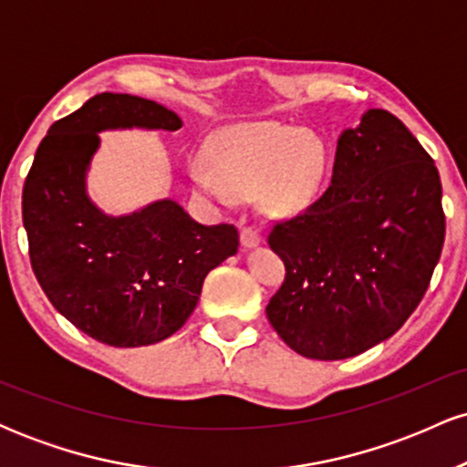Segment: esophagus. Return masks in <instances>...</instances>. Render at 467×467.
<instances>
[{"instance_id": "1", "label": "esophagus", "mask_w": 467, "mask_h": 467, "mask_svg": "<svg viewBox=\"0 0 467 467\" xmlns=\"http://www.w3.org/2000/svg\"><path fill=\"white\" fill-rule=\"evenodd\" d=\"M259 244H261V234L256 233V230H252V228L241 230V245H244V250L256 248Z\"/></svg>"}]
</instances>
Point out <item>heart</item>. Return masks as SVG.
Segmentation results:
<instances>
[{
  "mask_svg": "<svg viewBox=\"0 0 467 467\" xmlns=\"http://www.w3.org/2000/svg\"><path fill=\"white\" fill-rule=\"evenodd\" d=\"M327 169L323 142L281 122H241L213 138L211 162H191V180L219 203L234 197L261 200L272 215H296L314 202Z\"/></svg>",
  "mask_w": 467,
  "mask_h": 467,
  "instance_id": "1",
  "label": "heart"
}]
</instances>
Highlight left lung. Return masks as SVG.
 <instances>
[{"label":"left lung","instance_id":"1","mask_svg":"<svg viewBox=\"0 0 467 467\" xmlns=\"http://www.w3.org/2000/svg\"><path fill=\"white\" fill-rule=\"evenodd\" d=\"M441 180L400 118L368 109L337 138L329 189L267 244L285 281L265 314L312 360H345L387 340L426 294L441 256Z\"/></svg>","mask_w":467,"mask_h":467}]
</instances>
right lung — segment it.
I'll return each mask as SVG.
<instances>
[{
  "label": "right lung",
  "mask_w": 467,
  "mask_h": 467,
  "mask_svg": "<svg viewBox=\"0 0 467 467\" xmlns=\"http://www.w3.org/2000/svg\"><path fill=\"white\" fill-rule=\"evenodd\" d=\"M180 127V116L155 100L96 94L47 130L26 178L21 213L36 281L58 314L109 347L173 336L208 272L237 254V228L203 226L169 197L109 215L88 195L99 133Z\"/></svg>",
  "instance_id": "add662e5"
}]
</instances>
